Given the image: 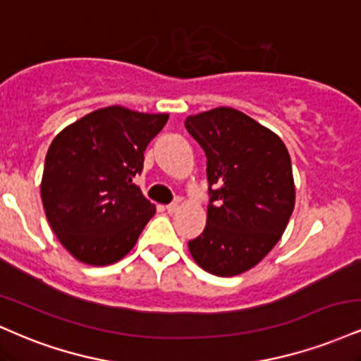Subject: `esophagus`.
Listing matches in <instances>:
<instances>
[{"mask_svg":"<svg viewBox=\"0 0 361 361\" xmlns=\"http://www.w3.org/2000/svg\"><path fill=\"white\" fill-rule=\"evenodd\" d=\"M178 210H180V203H178V202L169 203V205H166V212H168V214H176Z\"/></svg>","mask_w":361,"mask_h":361,"instance_id":"1","label":"esophagus"}]
</instances>
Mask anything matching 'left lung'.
Listing matches in <instances>:
<instances>
[{"instance_id":"left-lung-1","label":"left lung","mask_w":361,"mask_h":361,"mask_svg":"<svg viewBox=\"0 0 361 361\" xmlns=\"http://www.w3.org/2000/svg\"><path fill=\"white\" fill-rule=\"evenodd\" d=\"M185 126L205 151L212 195L190 254L210 274L238 276L257 266L288 227L296 202L289 151L276 133L232 107L188 116Z\"/></svg>"}]
</instances>
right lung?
I'll use <instances>...</instances> for the list:
<instances>
[{
  "mask_svg": "<svg viewBox=\"0 0 361 361\" xmlns=\"http://www.w3.org/2000/svg\"><path fill=\"white\" fill-rule=\"evenodd\" d=\"M168 114L109 106L63 128L47 151L40 183L43 210L72 257L109 266L136 245L156 214L133 178Z\"/></svg>",
  "mask_w": 361,
  "mask_h": 361,
  "instance_id": "obj_1",
  "label": "right lung"
}]
</instances>
